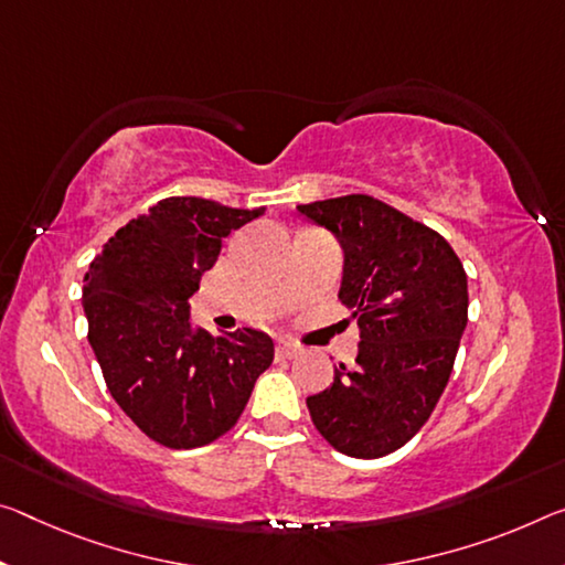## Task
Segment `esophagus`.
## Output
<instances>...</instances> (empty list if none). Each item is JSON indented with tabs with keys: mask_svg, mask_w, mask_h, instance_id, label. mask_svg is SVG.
I'll use <instances>...</instances> for the list:
<instances>
[{
	"mask_svg": "<svg viewBox=\"0 0 565 565\" xmlns=\"http://www.w3.org/2000/svg\"><path fill=\"white\" fill-rule=\"evenodd\" d=\"M276 354L284 356V360H294V356L301 354V347L291 344V342H279L276 344Z\"/></svg>",
	"mask_w": 565,
	"mask_h": 565,
	"instance_id": "esophagus-1",
	"label": "esophagus"
}]
</instances>
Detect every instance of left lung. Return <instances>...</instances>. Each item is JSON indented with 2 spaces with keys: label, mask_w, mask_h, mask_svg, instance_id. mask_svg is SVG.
<instances>
[{
  "label": "left lung",
  "mask_w": 565,
  "mask_h": 565,
  "mask_svg": "<svg viewBox=\"0 0 565 565\" xmlns=\"http://www.w3.org/2000/svg\"><path fill=\"white\" fill-rule=\"evenodd\" d=\"M344 248L339 299L360 324L352 370L307 397L319 435L349 458L374 460L419 433L450 380L468 324V276L452 246L372 195L297 205Z\"/></svg>",
  "instance_id": "obj_1"
}]
</instances>
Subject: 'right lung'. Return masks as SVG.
Returning <instances> with one entry per match:
<instances>
[{"mask_svg": "<svg viewBox=\"0 0 565 565\" xmlns=\"http://www.w3.org/2000/svg\"><path fill=\"white\" fill-rule=\"evenodd\" d=\"M264 211L173 195L125 223L89 264V347L113 399L150 440L173 450L218 440L274 362L264 331L213 337L191 327L188 307L223 238Z\"/></svg>", "mask_w": 565, "mask_h": 565, "instance_id": "add662e5", "label": "right lung"}]
</instances>
